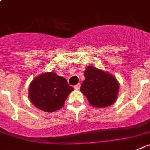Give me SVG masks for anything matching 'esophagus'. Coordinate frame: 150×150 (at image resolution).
Listing matches in <instances>:
<instances>
[{
	"label": "esophagus",
	"mask_w": 150,
	"mask_h": 150,
	"mask_svg": "<svg viewBox=\"0 0 150 150\" xmlns=\"http://www.w3.org/2000/svg\"><path fill=\"white\" fill-rule=\"evenodd\" d=\"M80 83H78V84H76V86H74V89H75V90H79V89H80Z\"/></svg>",
	"instance_id": "esophagus-1"
}]
</instances>
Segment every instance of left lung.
Returning <instances> with one entry per match:
<instances>
[{
    "label": "left lung",
    "instance_id": "1",
    "mask_svg": "<svg viewBox=\"0 0 150 150\" xmlns=\"http://www.w3.org/2000/svg\"><path fill=\"white\" fill-rule=\"evenodd\" d=\"M84 76L85 80L80 86V91L86 96L91 106L103 108L116 102L120 83L113 75L94 67L88 66L85 69Z\"/></svg>",
    "mask_w": 150,
    "mask_h": 150
}]
</instances>
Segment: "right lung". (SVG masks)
Masks as SVG:
<instances>
[{"mask_svg":"<svg viewBox=\"0 0 150 150\" xmlns=\"http://www.w3.org/2000/svg\"><path fill=\"white\" fill-rule=\"evenodd\" d=\"M74 90L63 76L54 71L40 74L30 83V101L44 112H55L64 105L68 95Z\"/></svg>","mask_w":150,"mask_h":150,"instance_id":"obj_1","label":"right lung"}]
</instances>
